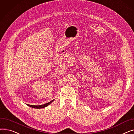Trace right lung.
I'll list each match as a JSON object with an SVG mask.
<instances>
[{"label": "right lung", "instance_id": "1", "mask_svg": "<svg viewBox=\"0 0 134 134\" xmlns=\"http://www.w3.org/2000/svg\"><path fill=\"white\" fill-rule=\"evenodd\" d=\"M54 100H52V101H51L50 102H49L48 103H46V104H43V105H29V104H27V105H28V106L30 107H31L32 108H35V109H42V108H44L47 106H48L49 105H50L53 102Z\"/></svg>", "mask_w": 134, "mask_h": 134}]
</instances>
